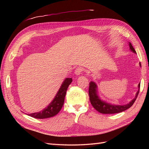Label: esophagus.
Listing matches in <instances>:
<instances>
[{
	"mask_svg": "<svg viewBox=\"0 0 149 149\" xmlns=\"http://www.w3.org/2000/svg\"><path fill=\"white\" fill-rule=\"evenodd\" d=\"M83 71V68H82L81 67H78V68H77L75 70L74 73L76 75H79V74H81V73H82Z\"/></svg>",
	"mask_w": 149,
	"mask_h": 149,
	"instance_id": "1",
	"label": "esophagus"
}]
</instances>
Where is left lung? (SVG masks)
<instances>
[{
  "mask_svg": "<svg viewBox=\"0 0 149 149\" xmlns=\"http://www.w3.org/2000/svg\"><path fill=\"white\" fill-rule=\"evenodd\" d=\"M129 48L132 52L134 53H136V50L133 48L132 44L130 42H129ZM140 66H141V63H140ZM140 85H141V83H140L138 85L139 89L136 94L134 99L130 101L129 103L125 105H115V104H111L110 103L106 102L104 101H102L100 97L98 96L97 94V85L96 84L93 82L91 81L89 83V100L91 102V105L93 106V107L98 112H100V113L102 114H116L119 113V112H121L123 111H124L127 110L129 108L131 107L133 104L134 103L135 101L136 100L137 97V96L139 93L140 90Z\"/></svg>",
  "mask_w": 149,
  "mask_h": 149,
  "instance_id": "1",
  "label": "left lung"
}]
</instances>
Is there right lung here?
<instances>
[{"mask_svg":"<svg viewBox=\"0 0 149 149\" xmlns=\"http://www.w3.org/2000/svg\"><path fill=\"white\" fill-rule=\"evenodd\" d=\"M71 82V78H66L58 90L54 100L45 109L38 112L30 114L29 116L36 119H45L52 118V117L56 115L60 112L63 105L67 89Z\"/></svg>","mask_w":149,"mask_h":149,"instance_id":"right-lung-1","label":"right lung"}]
</instances>
